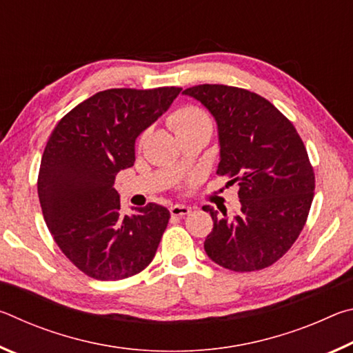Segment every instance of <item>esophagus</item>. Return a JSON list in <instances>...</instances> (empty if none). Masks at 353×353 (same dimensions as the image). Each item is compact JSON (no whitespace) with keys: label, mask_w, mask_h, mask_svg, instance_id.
Returning <instances> with one entry per match:
<instances>
[{"label":"esophagus","mask_w":353,"mask_h":353,"mask_svg":"<svg viewBox=\"0 0 353 353\" xmlns=\"http://www.w3.org/2000/svg\"><path fill=\"white\" fill-rule=\"evenodd\" d=\"M170 212L172 216H185V214H188L191 212V208L187 205H171Z\"/></svg>","instance_id":"esophagus-1"}]
</instances>
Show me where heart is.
<instances>
[{
    "instance_id": "heart-1",
    "label": "heart",
    "mask_w": 353,
    "mask_h": 353,
    "mask_svg": "<svg viewBox=\"0 0 353 353\" xmlns=\"http://www.w3.org/2000/svg\"><path fill=\"white\" fill-rule=\"evenodd\" d=\"M168 124L182 139L183 135L194 132V130H199L202 128H212V119L207 115V112L202 110L201 107L193 104H185L171 112V115L168 117ZM146 135L148 132H143L140 135V145L145 141Z\"/></svg>"
}]
</instances>
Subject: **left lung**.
<instances>
[{
    "label": "left lung",
    "mask_w": 353,
    "mask_h": 353,
    "mask_svg": "<svg viewBox=\"0 0 353 353\" xmlns=\"http://www.w3.org/2000/svg\"><path fill=\"white\" fill-rule=\"evenodd\" d=\"M183 94L201 101L216 119V174L240 185L241 210L235 216L202 207L213 219L205 252L225 270H265L288 252L307 223L314 196L307 148L290 119L254 92L202 83Z\"/></svg>",
    "instance_id": "8db88e82"
}]
</instances>
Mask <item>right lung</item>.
<instances>
[{
    "label": "right lung",
    "instance_id": "1",
    "mask_svg": "<svg viewBox=\"0 0 353 353\" xmlns=\"http://www.w3.org/2000/svg\"><path fill=\"white\" fill-rule=\"evenodd\" d=\"M182 88H110L65 115L48 140L37 179L45 223L85 276L121 280L152 261L170 212L154 202L121 213L115 176L135 162V140Z\"/></svg>",
    "mask_w": 353,
    "mask_h": 353
}]
</instances>
